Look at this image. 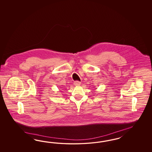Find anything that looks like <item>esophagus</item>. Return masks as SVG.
<instances>
[{"instance_id": "34e87169", "label": "esophagus", "mask_w": 152, "mask_h": 152, "mask_svg": "<svg viewBox=\"0 0 152 152\" xmlns=\"http://www.w3.org/2000/svg\"><path fill=\"white\" fill-rule=\"evenodd\" d=\"M74 85H75V86H80V85H81V83H80V81H75V82H74Z\"/></svg>"}]
</instances>
